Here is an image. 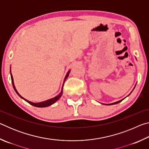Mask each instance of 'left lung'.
I'll return each instance as SVG.
<instances>
[{
	"label": "left lung",
	"mask_w": 149,
	"mask_h": 149,
	"mask_svg": "<svg viewBox=\"0 0 149 149\" xmlns=\"http://www.w3.org/2000/svg\"><path fill=\"white\" fill-rule=\"evenodd\" d=\"M123 99H122V100H119V101H118V102H114V103H112V104H110V105H112V104H118V103H119V102H120L121 101H122Z\"/></svg>",
	"instance_id": "obj_1"
}]
</instances>
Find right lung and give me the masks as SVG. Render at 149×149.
Listing matches in <instances>:
<instances>
[{"mask_svg":"<svg viewBox=\"0 0 149 149\" xmlns=\"http://www.w3.org/2000/svg\"><path fill=\"white\" fill-rule=\"evenodd\" d=\"M10 72H11V70H10ZM69 73H70V71H69L68 72V74H66V75H65V79H64V81L65 80V79H66V78H67L68 77V75H69ZM10 75H11V79H12V85H13L14 89V90H15V91L16 92L17 94L19 96V97L22 98V99H24L25 100H26V101H27V102L29 103L30 104L32 105V106H34V107H35L42 108V107H49V106H50L51 104H54V103L55 102L57 101V100L60 99V97H61L62 95V93H63V91H62L63 86H62V91H61V92H60V94H59L58 95H57L56 97H54V98H52V99H49V100H46V101L41 102H39V103H33V102H30V101H28V100H27L26 99H24V98L22 97L21 95H19V93H17V91L16 89V87H15V86H14V80H13V77H12V75L11 73H10ZM64 84H63V85H64Z\"/></svg>","mask_w":149,"mask_h":149,"instance_id":"add662e5","label":"right lung"}]
</instances>
